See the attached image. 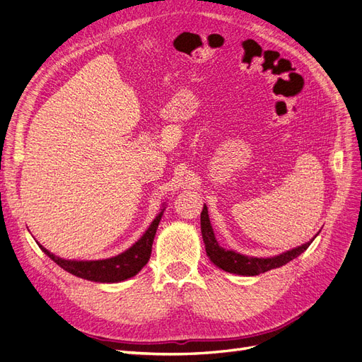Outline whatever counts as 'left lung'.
<instances>
[{"mask_svg": "<svg viewBox=\"0 0 362 362\" xmlns=\"http://www.w3.org/2000/svg\"><path fill=\"white\" fill-rule=\"evenodd\" d=\"M201 233L205 243L206 255L211 259L213 264L225 272L235 273V275H243V276H255V275H259V273H264L272 269L287 264V262H290L291 259L298 258L300 254H303V252L313 243V240L315 238V237L311 238L310 242L303 243L302 246L286 250L279 255L269 257V258L247 257L243 254H238L235 250H228L218 245L213 231L210 217H208V208L205 204H204V210L201 213Z\"/></svg>", "mask_w": 362, "mask_h": 362, "instance_id": "8db88e82", "label": "left lung"}]
</instances>
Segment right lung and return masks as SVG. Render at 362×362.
<instances>
[{
    "mask_svg": "<svg viewBox=\"0 0 362 362\" xmlns=\"http://www.w3.org/2000/svg\"><path fill=\"white\" fill-rule=\"evenodd\" d=\"M164 213V205L157 214V217L152 221L149 228L145 231L137 242L128 247L122 254H119L112 258L105 259H90V261H78V259H64L57 255H54L52 252L39 245V247L45 252V254L59 264L63 270L72 273L74 276H78L87 281L93 282H120L136 276L137 273L146 266L149 261L152 243H154V237L157 233L158 223L161 221V216Z\"/></svg>",
    "mask_w": 362,
    "mask_h": 362,
    "instance_id": "1",
    "label": "right lung"
}]
</instances>
